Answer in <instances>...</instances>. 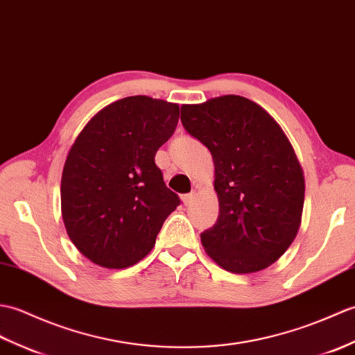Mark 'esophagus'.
<instances>
[{"label": "esophagus", "mask_w": 355, "mask_h": 355, "mask_svg": "<svg viewBox=\"0 0 355 355\" xmlns=\"http://www.w3.org/2000/svg\"><path fill=\"white\" fill-rule=\"evenodd\" d=\"M194 198H196V193L191 191V193L182 196V202H184V205H187V207H188V205H191L194 202Z\"/></svg>", "instance_id": "esophagus-1"}]
</instances>
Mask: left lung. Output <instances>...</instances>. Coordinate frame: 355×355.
I'll list each match as a JSON object with an SVG mask.
<instances>
[{
	"label": "left lung",
	"mask_w": 355,
	"mask_h": 355,
	"mask_svg": "<svg viewBox=\"0 0 355 355\" xmlns=\"http://www.w3.org/2000/svg\"><path fill=\"white\" fill-rule=\"evenodd\" d=\"M180 121L208 147L216 167V225L200 234L207 254L232 273L273 264L301 225L304 173L286 133L267 111L240 96L182 105Z\"/></svg>",
	"instance_id": "obj_1"
}]
</instances>
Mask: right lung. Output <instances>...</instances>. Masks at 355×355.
<instances>
[{
    "mask_svg": "<svg viewBox=\"0 0 355 355\" xmlns=\"http://www.w3.org/2000/svg\"><path fill=\"white\" fill-rule=\"evenodd\" d=\"M178 121L176 103L133 96L101 109L78 133L62 173V218L92 263L106 269L137 264L180 205L155 164Z\"/></svg>",
    "mask_w": 355,
    "mask_h": 355,
    "instance_id": "add662e5",
    "label": "right lung"
}]
</instances>
